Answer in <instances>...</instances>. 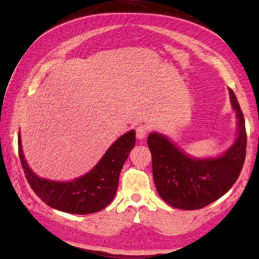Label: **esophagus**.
Instances as JSON below:
<instances>
[{"instance_id": "1", "label": "esophagus", "mask_w": 259, "mask_h": 259, "mask_svg": "<svg viewBox=\"0 0 259 259\" xmlns=\"http://www.w3.org/2000/svg\"><path fill=\"white\" fill-rule=\"evenodd\" d=\"M148 131H149V128L146 124H139L136 129V136L139 140H142L146 138V136L148 135Z\"/></svg>"}]
</instances>
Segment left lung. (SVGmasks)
<instances>
[{
  "label": "left lung",
  "instance_id": "8db88e82",
  "mask_svg": "<svg viewBox=\"0 0 259 259\" xmlns=\"http://www.w3.org/2000/svg\"><path fill=\"white\" fill-rule=\"evenodd\" d=\"M228 91L238 119V135L222 157L195 159L162 135L153 133L148 137L153 180L159 196L168 205L185 210L203 208L226 194L238 179L245 162L247 134L237 98L230 88Z\"/></svg>",
  "mask_w": 259,
  "mask_h": 259
}]
</instances>
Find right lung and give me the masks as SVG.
<instances>
[{"instance_id":"right-lung-1","label":"right lung","mask_w":259,"mask_h":259,"mask_svg":"<svg viewBox=\"0 0 259 259\" xmlns=\"http://www.w3.org/2000/svg\"><path fill=\"white\" fill-rule=\"evenodd\" d=\"M135 145L136 133L131 130L109 148L91 171L75 180L59 183L33 174L24 159L19 133V157L32 190L48 206L78 214L102 210L113 200L118 189L120 171Z\"/></svg>"}]
</instances>
